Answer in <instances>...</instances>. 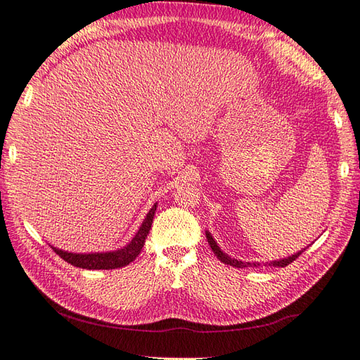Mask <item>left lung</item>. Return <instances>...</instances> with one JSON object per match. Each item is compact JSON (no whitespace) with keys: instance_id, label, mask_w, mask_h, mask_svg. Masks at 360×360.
<instances>
[{"instance_id":"1","label":"left lung","mask_w":360,"mask_h":360,"mask_svg":"<svg viewBox=\"0 0 360 360\" xmlns=\"http://www.w3.org/2000/svg\"><path fill=\"white\" fill-rule=\"evenodd\" d=\"M205 236H207V241H209V244H210V248H212V250H213V254H215L217 257H218V259H221V262H223L224 264H231V266H233V267H257V266H259V263H249V262H238V259H235V258H231L229 257L227 254H224L223 250L219 249V246L217 244V241L213 240V236L210 235V232H205ZM302 252H304V249L303 250H300V252H297V254H294V255H290V257H288V258H283V259H275V262H269V263H266L264 266H274V267H285V266H288V264H290L294 262L295 258H298L302 255Z\"/></svg>"}]
</instances>
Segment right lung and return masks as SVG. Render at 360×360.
<instances>
[{"mask_svg":"<svg viewBox=\"0 0 360 360\" xmlns=\"http://www.w3.org/2000/svg\"><path fill=\"white\" fill-rule=\"evenodd\" d=\"M158 202L153 205L150 212L145 217L143 223L141 224L139 231L133 236V240L129 241L124 249H117L112 252H103V254H72V252H65L62 249L52 248L53 252L58 257H62L65 262L71 263L75 267H82V269H117V267H124L134 262L136 257L141 254L143 248L145 238L151 229L153 218H155Z\"/></svg>","mask_w":360,"mask_h":360,"instance_id":"right-lung-1","label":"right lung"}]
</instances>
